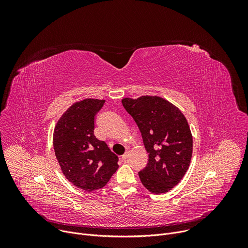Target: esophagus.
Returning a JSON list of instances; mask_svg holds the SVG:
<instances>
[{
  "label": "esophagus",
  "instance_id": "34e87169",
  "mask_svg": "<svg viewBox=\"0 0 248 248\" xmlns=\"http://www.w3.org/2000/svg\"><path fill=\"white\" fill-rule=\"evenodd\" d=\"M127 157H128V152H125V153L122 156V160H123V161H125V160L127 159Z\"/></svg>",
  "mask_w": 248,
  "mask_h": 248
}]
</instances>
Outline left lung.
Masks as SVG:
<instances>
[{
    "mask_svg": "<svg viewBox=\"0 0 248 248\" xmlns=\"http://www.w3.org/2000/svg\"><path fill=\"white\" fill-rule=\"evenodd\" d=\"M123 106L135 121L148 153L146 167L138 172L152 193L170 191L189 168L192 134L188 123L173 104L159 96L124 98Z\"/></svg>",
    "mask_w": 248,
    "mask_h": 248,
    "instance_id": "obj_1",
    "label": "left lung"
}]
</instances>
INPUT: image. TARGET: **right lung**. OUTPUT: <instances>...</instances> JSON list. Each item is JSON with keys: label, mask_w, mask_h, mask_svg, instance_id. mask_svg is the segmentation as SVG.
I'll return each mask as SVG.
<instances>
[{"label": "right lung", "mask_w": 248, "mask_h": 248, "mask_svg": "<svg viewBox=\"0 0 248 248\" xmlns=\"http://www.w3.org/2000/svg\"><path fill=\"white\" fill-rule=\"evenodd\" d=\"M105 100L74 103L59 119L53 134L55 155L69 183L87 192L104 187L119 168L116 156L94 135V120Z\"/></svg>", "instance_id": "obj_1"}]
</instances>
